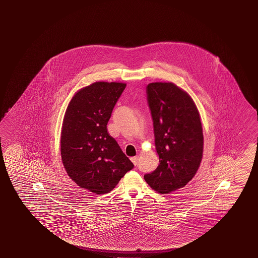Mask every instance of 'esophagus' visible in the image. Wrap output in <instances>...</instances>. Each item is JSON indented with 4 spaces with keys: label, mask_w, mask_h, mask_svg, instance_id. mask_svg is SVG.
Returning <instances> with one entry per match:
<instances>
[{
    "label": "esophagus",
    "mask_w": 258,
    "mask_h": 258,
    "mask_svg": "<svg viewBox=\"0 0 258 258\" xmlns=\"http://www.w3.org/2000/svg\"><path fill=\"white\" fill-rule=\"evenodd\" d=\"M131 160L132 161V163L134 165H137L139 163V156H133V157H131Z\"/></svg>",
    "instance_id": "34e87169"
}]
</instances>
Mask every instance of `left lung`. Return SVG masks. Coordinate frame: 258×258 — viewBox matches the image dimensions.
Returning <instances> with one entry per match:
<instances>
[{"label": "left lung", "mask_w": 258, "mask_h": 258, "mask_svg": "<svg viewBox=\"0 0 258 258\" xmlns=\"http://www.w3.org/2000/svg\"><path fill=\"white\" fill-rule=\"evenodd\" d=\"M159 165L144 178L161 195L182 188L194 178L202 162L203 134L192 99L173 83L147 86Z\"/></svg>", "instance_id": "left-lung-1"}]
</instances>
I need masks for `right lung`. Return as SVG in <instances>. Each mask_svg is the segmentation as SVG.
Instances as JSON below:
<instances>
[{"mask_svg":"<svg viewBox=\"0 0 258 258\" xmlns=\"http://www.w3.org/2000/svg\"><path fill=\"white\" fill-rule=\"evenodd\" d=\"M126 84L96 82L72 98L63 118L61 156L69 177L96 195L113 190L134 165L107 131Z\"/></svg>","mask_w":258,"mask_h":258,"instance_id":"obj_1","label":"right lung"}]
</instances>
